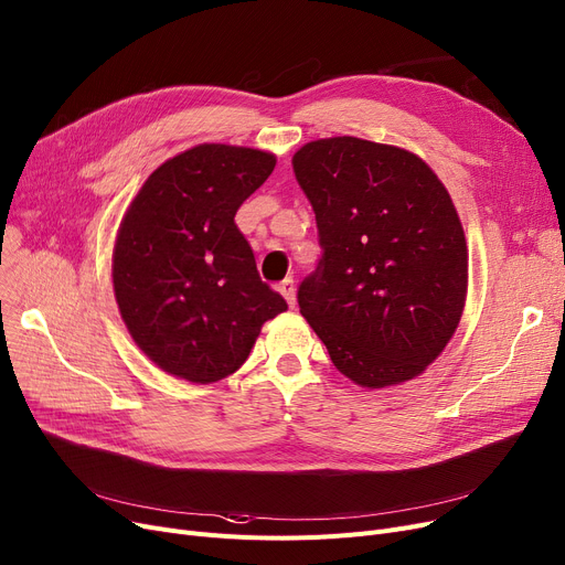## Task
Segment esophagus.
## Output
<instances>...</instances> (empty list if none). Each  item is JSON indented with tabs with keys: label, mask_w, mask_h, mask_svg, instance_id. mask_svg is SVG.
Instances as JSON below:
<instances>
[{
	"label": "esophagus",
	"mask_w": 565,
	"mask_h": 565,
	"mask_svg": "<svg viewBox=\"0 0 565 565\" xmlns=\"http://www.w3.org/2000/svg\"><path fill=\"white\" fill-rule=\"evenodd\" d=\"M278 289H280V295L285 297V301H287L289 306H295V303H297V295H295V280H291V278L282 280V282L278 285Z\"/></svg>",
	"instance_id": "obj_1"
}]
</instances>
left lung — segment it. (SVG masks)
Listing matches in <instances>:
<instances>
[{"mask_svg":"<svg viewBox=\"0 0 565 565\" xmlns=\"http://www.w3.org/2000/svg\"><path fill=\"white\" fill-rule=\"evenodd\" d=\"M291 167L322 245L299 285L301 315L359 387L417 377L455 335L468 289L445 185L415 152L356 137L310 141Z\"/></svg>","mask_w":565,"mask_h":565,"instance_id":"8db88e82","label":"left lung"}]
</instances>
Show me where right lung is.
I'll list each match as a JSON object with an SVG mask.
<instances>
[{
  "instance_id": "1",
  "label": "right lung",
  "mask_w": 565,
  "mask_h": 565,
  "mask_svg": "<svg viewBox=\"0 0 565 565\" xmlns=\"http://www.w3.org/2000/svg\"><path fill=\"white\" fill-rule=\"evenodd\" d=\"M274 167L264 150L201 143L157 167L129 204L113 291L134 343L169 375L194 385L232 375L262 324L287 310L234 222Z\"/></svg>"
}]
</instances>
